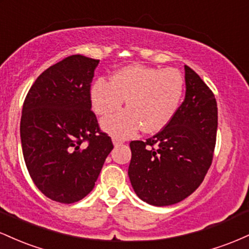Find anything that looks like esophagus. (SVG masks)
<instances>
[{"label":"esophagus","mask_w":249,"mask_h":249,"mask_svg":"<svg viewBox=\"0 0 249 249\" xmlns=\"http://www.w3.org/2000/svg\"><path fill=\"white\" fill-rule=\"evenodd\" d=\"M112 142H113V145H115V146H118V145L123 144V142H124V141H123V139H121V138H117V137H113Z\"/></svg>","instance_id":"1"}]
</instances>
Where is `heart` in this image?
<instances>
[{"instance_id":"b5f03b06","label":"heart","mask_w":249,"mask_h":249,"mask_svg":"<svg viewBox=\"0 0 249 249\" xmlns=\"http://www.w3.org/2000/svg\"><path fill=\"white\" fill-rule=\"evenodd\" d=\"M184 77L176 69H156L132 64L117 70L110 82L97 79L90 89L92 110L99 117L126 110L102 123L111 136L126 138L141 128L152 134L173 119L184 96Z\"/></svg>"}]
</instances>
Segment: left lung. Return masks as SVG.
<instances>
[{"instance_id": "obj_1", "label": "left lung", "mask_w": 249, "mask_h": 249, "mask_svg": "<svg viewBox=\"0 0 249 249\" xmlns=\"http://www.w3.org/2000/svg\"><path fill=\"white\" fill-rule=\"evenodd\" d=\"M185 84V99L172 121L146 142H130L131 185L142 201L153 206H170L191 196L212 164L218 128L216 101L187 65Z\"/></svg>"}]
</instances>
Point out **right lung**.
<instances>
[{
  "mask_svg": "<svg viewBox=\"0 0 249 249\" xmlns=\"http://www.w3.org/2000/svg\"><path fill=\"white\" fill-rule=\"evenodd\" d=\"M99 59L72 55L48 68L22 108L25 165L41 192L72 204L95 187L113 145L91 111L90 87Z\"/></svg>",
  "mask_w": 249,
  "mask_h": 249,
  "instance_id": "obj_1",
  "label": "right lung"
}]
</instances>
